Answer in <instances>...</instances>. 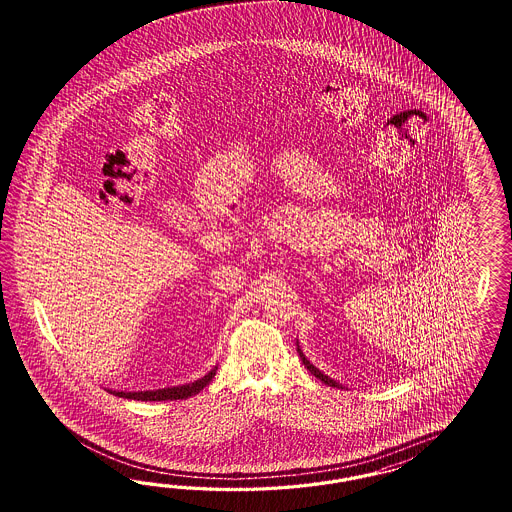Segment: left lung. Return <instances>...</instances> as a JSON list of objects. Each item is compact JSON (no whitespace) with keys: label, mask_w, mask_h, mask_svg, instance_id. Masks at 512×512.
<instances>
[{"label":"left lung","mask_w":512,"mask_h":512,"mask_svg":"<svg viewBox=\"0 0 512 512\" xmlns=\"http://www.w3.org/2000/svg\"><path fill=\"white\" fill-rule=\"evenodd\" d=\"M298 355H300V358H302V364H304V366H306V368H308V370H310V372L313 373V375H315L317 379H321V381H323L325 385H328V387L340 388V385H338V383H336L334 379H330V377H328V375H325V373L321 372V370H317V368H315V366L311 364L310 360L304 357V353H302L300 349H298Z\"/></svg>","instance_id":"obj_1"}]
</instances>
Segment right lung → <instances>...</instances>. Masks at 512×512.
<instances>
[{"label":"right lung","instance_id":"1","mask_svg":"<svg viewBox=\"0 0 512 512\" xmlns=\"http://www.w3.org/2000/svg\"><path fill=\"white\" fill-rule=\"evenodd\" d=\"M217 366L214 370L206 373L201 379L182 385V387L157 388V390H140V392H118V390H110V394L118 396V398H127V400H140V402H165V400H186L189 396L199 394L202 388L206 387L214 375H216Z\"/></svg>","mask_w":512,"mask_h":512}]
</instances>
